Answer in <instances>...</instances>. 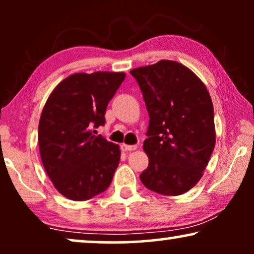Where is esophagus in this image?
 I'll return each instance as SVG.
<instances>
[{"mask_svg": "<svg viewBox=\"0 0 254 254\" xmlns=\"http://www.w3.org/2000/svg\"><path fill=\"white\" fill-rule=\"evenodd\" d=\"M137 148V145H127V144H121V149L124 151H133Z\"/></svg>", "mask_w": 254, "mask_h": 254, "instance_id": "34e87169", "label": "esophagus"}]
</instances>
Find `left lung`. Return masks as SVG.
<instances>
[{
  "label": "left lung",
  "instance_id": "obj_1",
  "mask_svg": "<svg viewBox=\"0 0 254 254\" xmlns=\"http://www.w3.org/2000/svg\"><path fill=\"white\" fill-rule=\"evenodd\" d=\"M149 113L143 150L149 165L143 185L163 195H180L199 183L214 150V107L203 82L176 61L135 68Z\"/></svg>",
  "mask_w": 254,
  "mask_h": 254
}]
</instances>
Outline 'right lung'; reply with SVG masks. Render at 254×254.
<instances>
[{"label": "right lung", "instance_id": "1", "mask_svg": "<svg viewBox=\"0 0 254 254\" xmlns=\"http://www.w3.org/2000/svg\"><path fill=\"white\" fill-rule=\"evenodd\" d=\"M125 77V72H76L59 83L45 104L38 129L41 162L68 199L89 200L112 182L119 145L93 135L92 128L105 124L107 104Z\"/></svg>", "mask_w": 254, "mask_h": 254}]
</instances>
